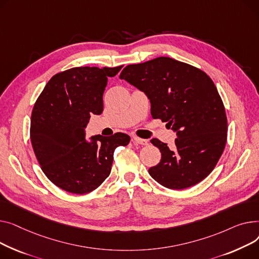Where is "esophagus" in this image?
<instances>
[{
  "label": "esophagus",
  "mask_w": 259,
  "mask_h": 259,
  "mask_svg": "<svg viewBox=\"0 0 259 259\" xmlns=\"http://www.w3.org/2000/svg\"><path fill=\"white\" fill-rule=\"evenodd\" d=\"M133 140H134V142L135 143H138V144H140V145H147L148 144V141L147 140H145V139H141V138H139V137H133Z\"/></svg>",
  "instance_id": "esophagus-1"
}]
</instances>
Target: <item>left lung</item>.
<instances>
[{
  "mask_svg": "<svg viewBox=\"0 0 259 259\" xmlns=\"http://www.w3.org/2000/svg\"><path fill=\"white\" fill-rule=\"evenodd\" d=\"M145 93L154 119L177 132L175 148L150 140L161 161L150 177L169 189L200 183L214 169L227 141V116L215 84L202 70L170 57L128 65L120 74Z\"/></svg>",
  "mask_w": 259,
  "mask_h": 259,
  "instance_id": "obj_1",
  "label": "left lung"
}]
</instances>
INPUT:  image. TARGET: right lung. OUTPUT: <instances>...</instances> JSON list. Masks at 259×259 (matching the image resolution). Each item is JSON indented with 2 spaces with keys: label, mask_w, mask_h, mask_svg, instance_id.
I'll list each match as a JSON object with an SVG mask.
<instances>
[{
  "label": "right lung",
  "mask_w": 259,
  "mask_h": 259,
  "mask_svg": "<svg viewBox=\"0 0 259 259\" xmlns=\"http://www.w3.org/2000/svg\"><path fill=\"white\" fill-rule=\"evenodd\" d=\"M115 68L76 67L55 74L38 96L31 115L30 139L40 168L65 191L95 190L111 174L115 149L131 137L116 133L85 140L84 128L93 114L103 111V92Z\"/></svg>",
  "instance_id": "right-lung-1"
}]
</instances>
